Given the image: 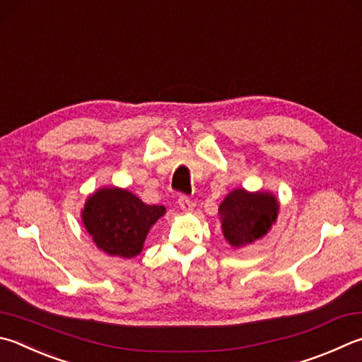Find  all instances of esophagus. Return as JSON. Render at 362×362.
<instances>
[{"label":"esophagus","instance_id":"34e87169","mask_svg":"<svg viewBox=\"0 0 362 362\" xmlns=\"http://www.w3.org/2000/svg\"><path fill=\"white\" fill-rule=\"evenodd\" d=\"M179 206H180V209L185 214H192L193 210H194V202L189 199V198H187V196H180V198H179Z\"/></svg>","mask_w":362,"mask_h":362}]
</instances>
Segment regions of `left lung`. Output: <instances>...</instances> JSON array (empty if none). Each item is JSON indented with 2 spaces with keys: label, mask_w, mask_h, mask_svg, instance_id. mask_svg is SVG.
<instances>
[{
  "label": "left lung",
  "mask_w": 362,
  "mask_h": 362,
  "mask_svg": "<svg viewBox=\"0 0 362 362\" xmlns=\"http://www.w3.org/2000/svg\"><path fill=\"white\" fill-rule=\"evenodd\" d=\"M279 210L280 202L274 193L235 188L226 194L218 209L223 235L234 248L253 244L271 231Z\"/></svg>",
  "instance_id": "obj_1"
}]
</instances>
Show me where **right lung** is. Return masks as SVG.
I'll list each match as a JSON object with an SVG mask.
<instances>
[{"label":"right lung","instance_id":"obj_1","mask_svg":"<svg viewBox=\"0 0 362 362\" xmlns=\"http://www.w3.org/2000/svg\"><path fill=\"white\" fill-rule=\"evenodd\" d=\"M164 214L163 206H148L128 189L103 187L88 196L81 216L101 252L129 259L142 252L150 228Z\"/></svg>","mask_w":362,"mask_h":362}]
</instances>
